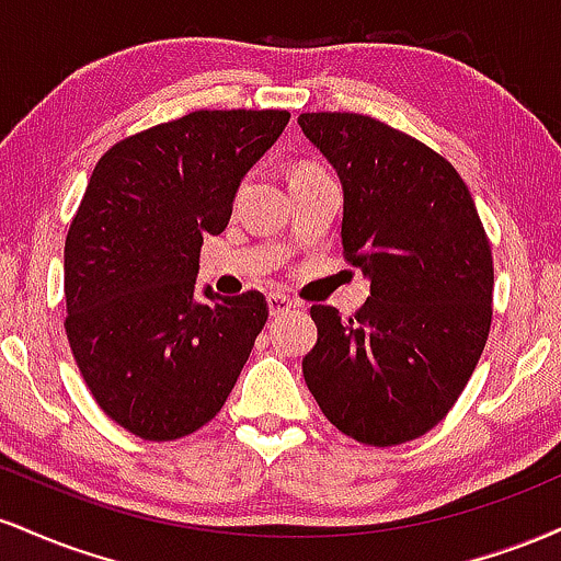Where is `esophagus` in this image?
Wrapping results in <instances>:
<instances>
[{"mask_svg":"<svg viewBox=\"0 0 561 561\" xmlns=\"http://www.w3.org/2000/svg\"><path fill=\"white\" fill-rule=\"evenodd\" d=\"M289 308H298V302L289 298V295H282V293L268 295V313H272V317H279V313L289 311Z\"/></svg>","mask_w":561,"mask_h":561,"instance_id":"obj_1","label":"esophagus"}]
</instances>
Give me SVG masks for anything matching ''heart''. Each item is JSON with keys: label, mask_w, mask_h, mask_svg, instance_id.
Listing matches in <instances>:
<instances>
[{"label": "heart", "mask_w": 561, "mask_h": 561, "mask_svg": "<svg viewBox=\"0 0 561 561\" xmlns=\"http://www.w3.org/2000/svg\"><path fill=\"white\" fill-rule=\"evenodd\" d=\"M300 171H319V169H317V165H298L295 173H300Z\"/></svg>", "instance_id": "1"}]
</instances>
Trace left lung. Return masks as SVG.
I'll list each match as a JSON object with an SVG mask.
<instances>
[{"mask_svg":"<svg viewBox=\"0 0 561 561\" xmlns=\"http://www.w3.org/2000/svg\"><path fill=\"white\" fill-rule=\"evenodd\" d=\"M343 184V250L369 282L353 319L313 306L302 377L340 433L398 446L461 396L491 332L493 259L474 199L446 158L356 113H302Z\"/></svg>","mask_w":561,"mask_h":561,"instance_id":"8db88e82","label":"left lung"}]
</instances>
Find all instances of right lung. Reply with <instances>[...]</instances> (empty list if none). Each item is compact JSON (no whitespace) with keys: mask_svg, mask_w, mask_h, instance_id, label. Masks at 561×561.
<instances>
[{"mask_svg":"<svg viewBox=\"0 0 561 561\" xmlns=\"http://www.w3.org/2000/svg\"><path fill=\"white\" fill-rule=\"evenodd\" d=\"M287 111H197L128 137L94 165L66 240V332L100 409L145 440L221 411L266 298L197 289L205 234L227 229L244 173Z\"/></svg>","mask_w":561,"mask_h":561,"instance_id":"add662e5","label":"right lung"}]
</instances>
